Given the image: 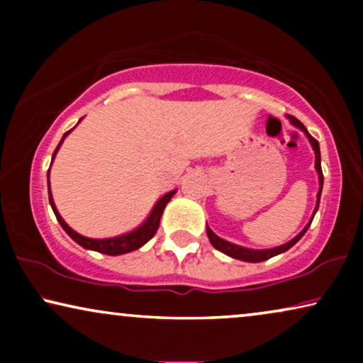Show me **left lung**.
Masks as SVG:
<instances>
[{"mask_svg": "<svg viewBox=\"0 0 363 363\" xmlns=\"http://www.w3.org/2000/svg\"><path fill=\"white\" fill-rule=\"evenodd\" d=\"M289 121H291L292 123H294L296 127H299L301 130L306 132V135L309 137V140H311V143H312V148H314V152H315V170H317V173H319V183H320L319 193H317V206H315V211H317V208H319V201H320L322 185H324V175H322V167H320V148H319V142H317L315 138L312 137L309 132H307V128L304 127V123H302L301 121H297V118L292 117V116H289ZM315 211H314V215H315ZM312 220H314V216H312ZM312 220L309 221V225H307V226L304 228V230H302V231L299 233V235H297L292 241L286 242V245H282V246H279V247H272V250H262V251L246 250V247L231 245V242H228V241H225V240H221V238H218V236L215 235V233H213L208 226H206V235H208V238H210L211 245L215 246L218 251L225 252V255L235 257V259H241V261H247V262H261V261L269 259V257L276 256V255H281V252H284V251L289 250V247L294 246L296 242L299 241L302 236H304V233H306L307 230H309Z\"/></svg>", "mask_w": 363, "mask_h": 363, "instance_id": "obj_1", "label": "left lung"}]
</instances>
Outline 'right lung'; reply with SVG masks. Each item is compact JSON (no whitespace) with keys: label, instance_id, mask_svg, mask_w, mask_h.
<instances>
[{"label":"right lung","instance_id":"1","mask_svg":"<svg viewBox=\"0 0 363 363\" xmlns=\"http://www.w3.org/2000/svg\"><path fill=\"white\" fill-rule=\"evenodd\" d=\"M71 132V130H69ZM69 132L64 133V137L67 135ZM62 137V140H64ZM62 140L59 142V145L56 150L52 153V158L56 157V152L59 150V147H61ZM48 190H49V170H48ZM175 195V191H170L167 193L165 196H162V200H158V203L153 208L150 216L147 218V221L143 223L140 228H137L135 231L128 233V235H122V236H117V238H108V240H92V238H86V236H81L79 233H76L72 230V228L67 226V223L62 220L61 215H59L57 210H56V205H54L52 201V196H51V190H49V203H51L52 206V211L54 215H56L59 225L62 226V230L67 233L69 236L72 238L74 241L77 242V245H81L82 247H86V250H92V251H97V252H102V255H108V256H117V255H123V252H130V251H135L138 247L145 245L147 241H150L153 236H155V233L158 230V225H160V218H162V213L165 210L167 203L170 201V198Z\"/></svg>","mask_w":363,"mask_h":363}]
</instances>
